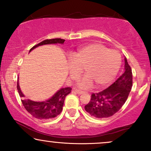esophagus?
<instances>
[{"label":"esophagus","instance_id":"1","mask_svg":"<svg viewBox=\"0 0 151 151\" xmlns=\"http://www.w3.org/2000/svg\"><path fill=\"white\" fill-rule=\"evenodd\" d=\"M74 91H76V92H77L78 94H82V93H85L84 92V91H82V90H80V89H74Z\"/></svg>","mask_w":151,"mask_h":151}]
</instances>
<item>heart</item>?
I'll return each instance as SVG.
<instances>
[{
    "label": "heart",
    "instance_id": "b5f03b06",
    "mask_svg": "<svg viewBox=\"0 0 151 151\" xmlns=\"http://www.w3.org/2000/svg\"><path fill=\"white\" fill-rule=\"evenodd\" d=\"M121 55L116 50H109L99 43H93L79 48L69 58L70 77L77 81L85 68L86 74L79 82L82 88H89L96 83L102 87L110 84L120 69Z\"/></svg>",
    "mask_w": 151,
    "mask_h": 151
}]
</instances>
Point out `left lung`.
I'll use <instances>...</instances> for the list:
<instances>
[{"instance_id": "left-lung-1", "label": "left lung", "mask_w": 151, "mask_h": 151, "mask_svg": "<svg viewBox=\"0 0 151 151\" xmlns=\"http://www.w3.org/2000/svg\"><path fill=\"white\" fill-rule=\"evenodd\" d=\"M125 71L107 89L91 94V100L84 106L93 117L103 119L113 116L125 104L132 88L133 74L125 58Z\"/></svg>"}]
</instances>
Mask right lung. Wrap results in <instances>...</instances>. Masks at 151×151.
I'll return each mask as SVG.
<instances>
[{"label":"right lung","instance_id":"obj_1","mask_svg":"<svg viewBox=\"0 0 151 151\" xmlns=\"http://www.w3.org/2000/svg\"><path fill=\"white\" fill-rule=\"evenodd\" d=\"M65 41V40L61 39V38L45 40H43L42 42L32 47L30 50V52L37 47L43 45L56 44V43L63 44ZM17 89H18L19 95L22 98L21 101L22 105L27 110V111L35 118H37L38 119H42V120L52 119L61 113L66 96L68 95L72 91L71 87L62 88L56 93H55L50 99L45 101L39 102L31 101L30 99H25L24 98L25 96L20 89L18 81L17 82Z\"/></svg>","mask_w":151,"mask_h":151}]
</instances>
